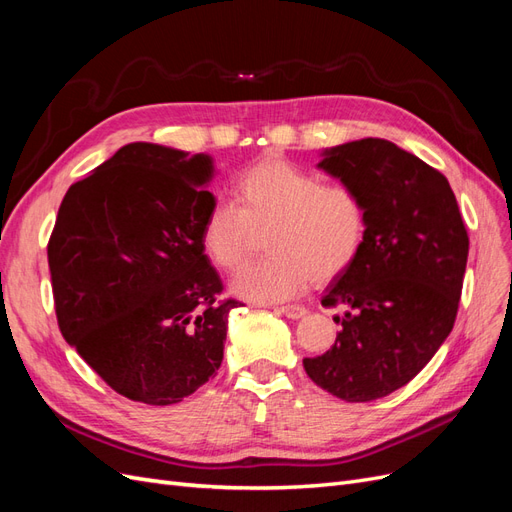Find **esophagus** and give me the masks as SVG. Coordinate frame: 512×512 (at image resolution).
Segmentation results:
<instances>
[{
	"instance_id": "1",
	"label": "esophagus",
	"mask_w": 512,
	"mask_h": 512,
	"mask_svg": "<svg viewBox=\"0 0 512 512\" xmlns=\"http://www.w3.org/2000/svg\"><path fill=\"white\" fill-rule=\"evenodd\" d=\"M275 312L277 314H284L290 320H299V318H303L307 314V309L301 307V305H282V307H277Z\"/></svg>"
}]
</instances>
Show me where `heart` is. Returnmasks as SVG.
<instances>
[{
  "mask_svg": "<svg viewBox=\"0 0 512 512\" xmlns=\"http://www.w3.org/2000/svg\"><path fill=\"white\" fill-rule=\"evenodd\" d=\"M237 203H213L200 228V243L218 269H235L254 230L273 226V256L247 262L230 282L235 297L275 303L297 297L314 282H327L359 256L367 215L348 185L327 183L286 160H265L239 175Z\"/></svg>",
  "mask_w": 512,
  "mask_h": 512,
  "instance_id": "obj_1",
  "label": "heart"
}]
</instances>
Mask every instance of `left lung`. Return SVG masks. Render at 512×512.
Returning <instances> with one entry per match:
<instances>
[{
  "instance_id": "1",
  "label": "left lung",
  "mask_w": 512,
  "mask_h": 512,
  "mask_svg": "<svg viewBox=\"0 0 512 512\" xmlns=\"http://www.w3.org/2000/svg\"><path fill=\"white\" fill-rule=\"evenodd\" d=\"M318 168L361 196L367 230L322 297L346 305L342 331L303 367L339 399L374 401L406 386L451 335L468 232L446 177L384 138L324 149Z\"/></svg>"
}]
</instances>
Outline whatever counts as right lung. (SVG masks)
Here are the masks:
<instances>
[{"label": "right lung", "mask_w": 512, "mask_h": 512, "mask_svg": "<svg viewBox=\"0 0 512 512\" xmlns=\"http://www.w3.org/2000/svg\"><path fill=\"white\" fill-rule=\"evenodd\" d=\"M213 158L130 143L70 185L49 241L61 335L119 395L179 404L222 365V280L200 243Z\"/></svg>", "instance_id": "1"}]
</instances>
